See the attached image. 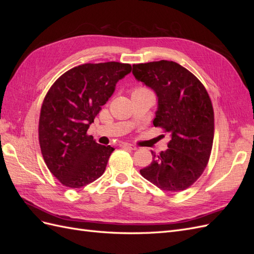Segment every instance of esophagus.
I'll list each match as a JSON object with an SVG mask.
<instances>
[{"instance_id":"obj_1","label":"esophagus","mask_w":254,"mask_h":254,"mask_svg":"<svg viewBox=\"0 0 254 254\" xmlns=\"http://www.w3.org/2000/svg\"><path fill=\"white\" fill-rule=\"evenodd\" d=\"M119 145H120V147H123V148H129V149H131V150H135L136 149V146H134L132 144H129V143L122 142Z\"/></svg>"}]
</instances>
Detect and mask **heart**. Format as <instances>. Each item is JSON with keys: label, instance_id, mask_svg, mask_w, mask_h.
<instances>
[{"label": "heart", "instance_id": "heart-1", "mask_svg": "<svg viewBox=\"0 0 254 254\" xmlns=\"http://www.w3.org/2000/svg\"><path fill=\"white\" fill-rule=\"evenodd\" d=\"M145 88H143V87H137V88H134L133 90H132V92H134V91H140V90H144Z\"/></svg>", "mask_w": 254, "mask_h": 254}]
</instances>
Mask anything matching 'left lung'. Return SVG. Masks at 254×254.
Wrapping results in <instances>:
<instances>
[{
  "mask_svg": "<svg viewBox=\"0 0 254 254\" xmlns=\"http://www.w3.org/2000/svg\"><path fill=\"white\" fill-rule=\"evenodd\" d=\"M134 77L156 92L153 126L171 134L167 149L151 151L152 162L141 175L166 191H180L195 183L211 156L214 110L209 93L196 76L174 61L132 65Z\"/></svg>",
  "mask_w": 254,
  "mask_h": 254,
  "instance_id": "obj_1",
  "label": "left lung"
}]
</instances>
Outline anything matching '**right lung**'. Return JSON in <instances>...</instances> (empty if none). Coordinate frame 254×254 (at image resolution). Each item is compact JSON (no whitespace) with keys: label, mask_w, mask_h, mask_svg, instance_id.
Returning <instances> with one entry per match:
<instances>
[{"label":"right lung","mask_w":254,"mask_h":254,"mask_svg":"<svg viewBox=\"0 0 254 254\" xmlns=\"http://www.w3.org/2000/svg\"><path fill=\"white\" fill-rule=\"evenodd\" d=\"M129 64H84L53 83L41 106L39 144L50 172L64 187L79 189L101 177L114 150L87 133Z\"/></svg>","instance_id":"1"}]
</instances>
